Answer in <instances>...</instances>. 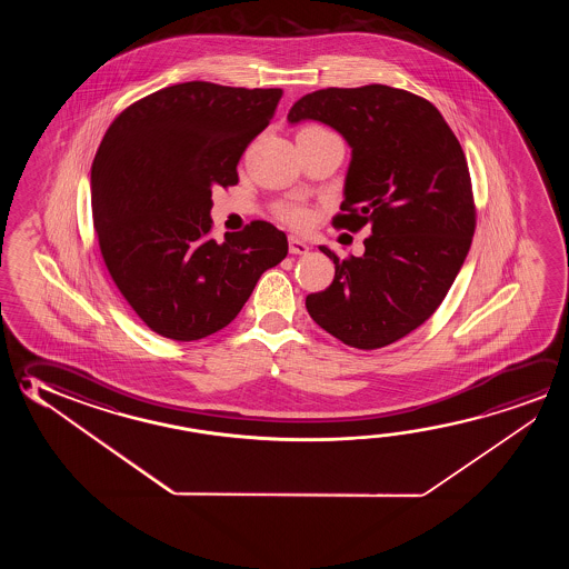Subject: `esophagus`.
I'll use <instances>...</instances> for the list:
<instances>
[{
    "instance_id": "esophagus-1",
    "label": "esophagus",
    "mask_w": 569,
    "mask_h": 569,
    "mask_svg": "<svg viewBox=\"0 0 569 569\" xmlns=\"http://www.w3.org/2000/svg\"><path fill=\"white\" fill-rule=\"evenodd\" d=\"M308 252V242H303V240H301V238H298V236H289V253H296V256H301V253Z\"/></svg>"
}]
</instances>
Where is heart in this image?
<instances>
[{
  "mask_svg": "<svg viewBox=\"0 0 569 569\" xmlns=\"http://www.w3.org/2000/svg\"><path fill=\"white\" fill-rule=\"evenodd\" d=\"M298 137H308V139L319 140H339V137L329 131V129H326V127H317V124H311V127L301 129ZM339 142H341V140H339ZM278 216H280L283 222H288L289 226H296V228H301V226L308 224L309 220V212L303 208V206H280V208H278Z\"/></svg>",
  "mask_w": 569,
  "mask_h": 569,
  "instance_id": "obj_1",
  "label": "heart"
}]
</instances>
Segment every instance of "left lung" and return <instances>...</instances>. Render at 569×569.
I'll return each instance as SVG.
<instances>
[{
	"label": "left lung",
	"mask_w": 569,
	"mask_h": 569,
	"mask_svg": "<svg viewBox=\"0 0 569 569\" xmlns=\"http://www.w3.org/2000/svg\"><path fill=\"white\" fill-rule=\"evenodd\" d=\"M288 121H319L351 147L336 228L365 238L361 258L339 260L326 291L309 293L317 326L357 349H381L429 319L458 276L476 228L465 152L435 104L365 84L301 97Z\"/></svg>",
	"instance_id": "left-lung-1"
}]
</instances>
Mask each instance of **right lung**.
Masks as SVG:
<instances>
[{
  "mask_svg": "<svg viewBox=\"0 0 569 569\" xmlns=\"http://www.w3.org/2000/svg\"><path fill=\"white\" fill-rule=\"evenodd\" d=\"M281 89L208 81L164 87L111 122L91 167L93 222L122 298L159 336L196 341L224 329L288 238L253 220L216 242L212 190L238 184V162Z\"/></svg>",
  "mask_w": 569,
  "mask_h": 569,
  "instance_id": "right-lung-1",
  "label": "right lung"
}]
</instances>
